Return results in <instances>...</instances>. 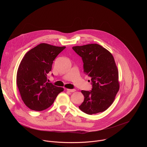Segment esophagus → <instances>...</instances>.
<instances>
[{
	"instance_id": "esophagus-1",
	"label": "esophagus",
	"mask_w": 147,
	"mask_h": 147,
	"mask_svg": "<svg viewBox=\"0 0 147 147\" xmlns=\"http://www.w3.org/2000/svg\"><path fill=\"white\" fill-rule=\"evenodd\" d=\"M67 90L69 91V92H75L76 90H74V89H67Z\"/></svg>"
}]
</instances>
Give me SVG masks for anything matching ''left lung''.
<instances>
[{
	"label": "left lung",
	"mask_w": 147,
	"mask_h": 147,
	"mask_svg": "<svg viewBox=\"0 0 147 147\" xmlns=\"http://www.w3.org/2000/svg\"><path fill=\"white\" fill-rule=\"evenodd\" d=\"M73 49L82 57L84 73L91 78L90 91L82 90L84 100L78 107L88 115L106 111L119 90V72L113 55L102 46L92 44Z\"/></svg>",
	"instance_id": "8db88e82"
}]
</instances>
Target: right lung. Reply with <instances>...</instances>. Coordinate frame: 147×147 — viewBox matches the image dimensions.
Instances as JSON below:
<instances>
[{
    "instance_id": "add662e5",
    "label": "right lung",
    "mask_w": 147,
    "mask_h": 147,
    "mask_svg": "<svg viewBox=\"0 0 147 147\" xmlns=\"http://www.w3.org/2000/svg\"><path fill=\"white\" fill-rule=\"evenodd\" d=\"M66 48L40 44L31 49L21 61L17 73V85L26 105L35 111H44L53 104L57 95L63 91L47 82L53 60Z\"/></svg>"
}]
</instances>
